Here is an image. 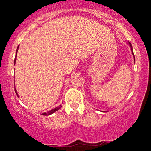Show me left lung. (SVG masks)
I'll use <instances>...</instances> for the list:
<instances>
[{
	"mask_svg": "<svg viewBox=\"0 0 151 151\" xmlns=\"http://www.w3.org/2000/svg\"><path fill=\"white\" fill-rule=\"evenodd\" d=\"M129 44L130 45V46H131V51H132V53H133V57H134V59H135V55H134V54H133V47H132V45H131V43L129 42Z\"/></svg>",
	"mask_w": 151,
	"mask_h": 151,
	"instance_id": "left-lung-1",
	"label": "left lung"
}]
</instances>
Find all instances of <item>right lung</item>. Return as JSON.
I'll return each instance as SVG.
<instances>
[{
  "label": "right lung",
  "mask_w": 151,
  "mask_h": 151,
  "mask_svg": "<svg viewBox=\"0 0 151 151\" xmlns=\"http://www.w3.org/2000/svg\"><path fill=\"white\" fill-rule=\"evenodd\" d=\"M18 47H19V46H18ZM18 47H17V49H16V54H17V51H18ZM16 55L15 59H14V65H15V63H16ZM14 88H15V86H14ZM15 92H16V94L17 95V96L18 97V93H17V91H16V88H15ZM61 107H62L61 105H60L59 106L55 107V109H52V110L48 111V112H47V113H42V115H51V114H52V113L55 112V111H57L58 110H59V109H60Z\"/></svg>",
  "instance_id": "right-lung-1"
}]
</instances>
